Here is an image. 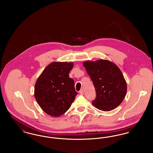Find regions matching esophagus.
Masks as SVG:
<instances>
[{"label":"esophagus","instance_id":"esophagus-1","mask_svg":"<svg viewBox=\"0 0 153 153\" xmlns=\"http://www.w3.org/2000/svg\"><path fill=\"white\" fill-rule=\"evenodd\" d=\"M80 94L81 95H82L83 94H84V90L82 89H81L80 91Z\"/></svg>","mask_w":153,"mask_h":153}]
</instances>
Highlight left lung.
Returning <instances> with one entry per match:
<instances>
[{"label":"left lung","mask_w":153,"mask_h":153,"mask_svg":"<svg viewBox=\"0 0 153 153\" xmlns=\"http://www.w3.org/2000/svg\"><path fill=\"white\" fill-rule=\"evenodd\" d=\"M82 64L96 90V98L92 102L93 105L103 111L116 108L127 93V83L118 66L106 59L86 61Z\"/></svg>","instance_id":"8db88e82"}]
</instances>
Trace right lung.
<instances>
[{"label": "right lung", "mask_w": 153, "mask_h": 153, "mask_svg": "<svg viewBox=\"0 0 153 153\" xmlns=\"http://www.w3.org/2000/svg\"><path fill=\"white\" fill-rule=\"evenodd\" d=\"M73 62H53L37 79L34 87L36 102L45 113L60 117L71 107L77 92L69 76Z\"/></svg>", "instance_id": "obj_1"}]
</instances>
